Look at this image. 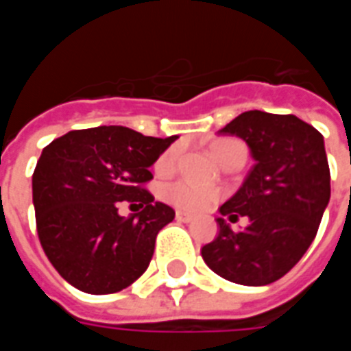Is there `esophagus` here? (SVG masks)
<instances>
[{"label": "esophagus", "mask_w": 351, "mask_h": 351, "mask_svg": "<svg viewBox=\"0 0 351 351\" xmlns=\"http://www.w3.org/2000/svg\"><path fill=\"white\" fill-rule=\"evenodd\" d=\"M175 216H176V220H178V221H184V223H188V221L193 220V216H191V214L180 213V210H178V213H176Z\"/></svg>", "instance_id": "obj_1"}]
</instances>
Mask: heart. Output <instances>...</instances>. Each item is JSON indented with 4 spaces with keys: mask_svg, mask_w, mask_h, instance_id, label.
<instances>
[{
    "mask_svg": "<svg viewBox=\"0 0 351 351\" xmlns=\"http://www.w3.org/2000/svg\"><path fill=\"white\" fill-rule=\"evenodd\" d=\"M235 150H246V146L237 141V138H218L210 145V152L216 160L223 163ZM178 156H180V146L173 145L169 146L165 152L161 154L158 161H156V171L160 175H167L178 163ZM163 199L171 203L176 208H182L188 213H203L208 210L210 206L216 205L221 197L223 191L214 186H203V184L193 182L188 178H178L163 186L161 190Z\"/></svg>",
    "mask_w": 351,
    "mask_h": 351,
    "instance_id": "heart-1",
    "label": "heart"
}]
</instances>
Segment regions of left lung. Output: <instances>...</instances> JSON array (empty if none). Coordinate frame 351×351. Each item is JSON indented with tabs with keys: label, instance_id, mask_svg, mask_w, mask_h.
Masks as SVG:
<instances>
[{
	"label": "left lung",
	"instance_id": "obj_1",
	"mask_svg": "<svg viewBox=\"0 0 351 351\" xmlns=\"http://www.w3.org/2000/svg\"><path fill=\"white\" fill-rule=\"evenodd\" d=\"M220 133L246 141L256 160L243 188L220 206V214L250 221L233 231L218 218V237L201 248V256L221 278L267 286L299 263L329 203L324 135L297 116L263 110L239 114Z\"/></svg>",
	"mask_w": 351,
	"mask_h": 351
}]
</instances>
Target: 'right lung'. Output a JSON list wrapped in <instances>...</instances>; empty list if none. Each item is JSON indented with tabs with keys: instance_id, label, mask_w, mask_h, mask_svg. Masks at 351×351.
<instances>
[{
	"instance_id": "right-lung-1",
	"label": "right lung",
	"mask_w": 351,
	"mask_h": 351,
	"mask_svg": "<svg viewBox=\"0 0 351 351\" xmlns=\"http://www.w3.org/2000/svg\"><path fill=\"white\" fill-rule=\"evenodd\" d=\"M176 137L122 128L73 130L54 138L34 171V206L43 250L71 286L92 295L122 291L148 269L160 229L175 210L146 190L148 167ZM128 200L143 210L122 219Z\"/></svg>"
}]
</instances>
